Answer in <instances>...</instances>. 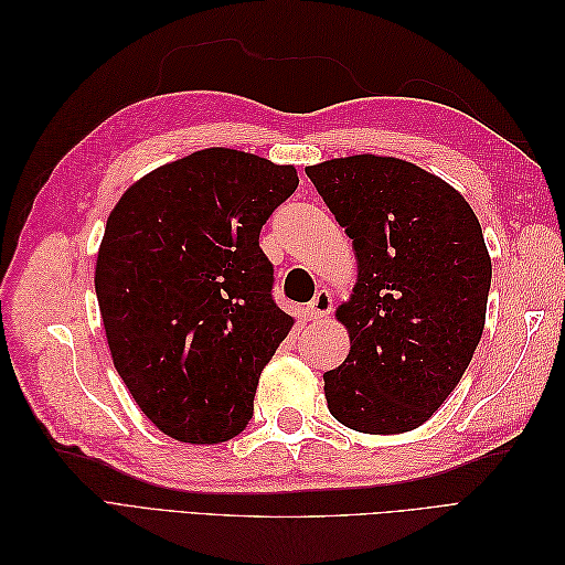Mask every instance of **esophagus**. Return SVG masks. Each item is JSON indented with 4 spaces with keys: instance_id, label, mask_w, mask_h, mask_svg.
Segmentation results:
<instances>
[{
    "instance_id": "1",
    "label": "esophagus",
    "mask_w": 565,
    "mask_h": 565,
    "mask_svg": "<svg viewBox=\"0 0 565 565\" xmlns=\"http://www.w3.org/2000/svg\"><path fill=\"white\" fill-rule=\"evenodd\" d=\"M332 311V297L328 295V289H320V292L306 303V316L311 320H322L324 316H330Z\"/></svg>"
}]
</instances>
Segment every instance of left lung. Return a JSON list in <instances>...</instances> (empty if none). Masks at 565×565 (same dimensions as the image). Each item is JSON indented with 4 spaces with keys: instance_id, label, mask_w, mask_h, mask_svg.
<instances>
[{
    "instance_id": "obj_1",
    "label": "left lung",
    "mask_w": 565,
    "mask_h": 565,
    "mask_svg": "<svg viewBox=\"0 0 565 565\" xmlns=\"http://www.w3.org/2000/svg\"><path fill=\"white\" fill-rule=\"evenodd\" d=\"M353 241L358 282L337 318L351 351L324 372L334 419L363 434L417 429L481 341L492 266L469 202L424 169L377 156L306 167Z\"/></svg>"
}]
</instances>
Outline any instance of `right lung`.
Returning a JSON list of instances; mask_svg holds the SVG:
<instances>
[{
    "instance_id": "1",
    "label": "right lung",
    "mask_w": 565,
    "mask_h": 565,
    "mask_svg": "<svg viewBox=\"0 0 565 565\" xmlns=\"http://www.w3.org/2000/svg\"><path fill=\"white\" fill-rule=\"evenodd\" d=\"M297 169L207 148L136 181L108 216L96 297L115 370L143 415L183 443H224L292 318L259 247Z\"/></svg>"
}]
</instances>
